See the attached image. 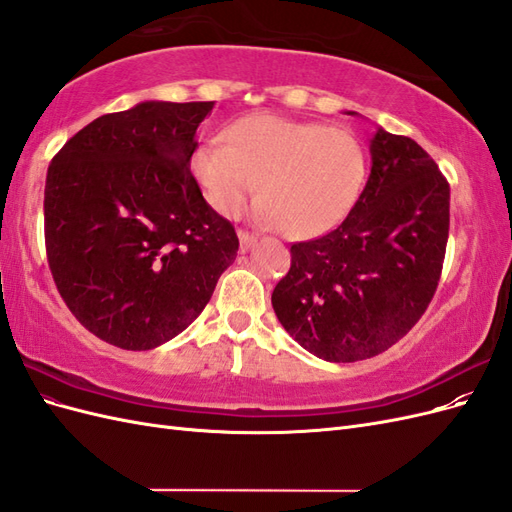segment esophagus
Here are the masks:
<instances>
[{"label":"esophagus","mask_w":512,"mask_h":512,"mask_svg":"<svg viewBox=\"0 0 512 512\" xmlns=\"http://www.w3.org/2000/svg\"><path fill=\"white\" fill-rule=\"evenodd\" d=\"M256 237L254 235H250V232H245V230H239V250L245 254L247 250H252V247L256 245Z\"/></svg>","instance_id":"obj_1"}]
</instances>
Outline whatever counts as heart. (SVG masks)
I'll use <instances>...</instances> for the list:
<instances>
[{
	"instance_id": "obj_1",
	"label": "heart",
	"mask_w": 512,
	"mask_h": 512,
	"mask_svg": "<svg viewBox=\"0 0 512 512\" xmlns=\"http://www.w3.org/2000/svg\"><path fill=\"white\" fill-rule=\"evenodd\" d=\"M194 156V175L211 207L232 218L258 194L265 218L290 239L320 237L359 203L367 153L350 130L280 115L239 119Z\"/></svg>"
}]
</instances>
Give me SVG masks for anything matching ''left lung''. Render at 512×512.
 Masks as SVG:
<instances>
[{
	"mask_svg": "<svg viewBox=\"0 0 512 512\" xmlns=\"http://www.w3.org/2000/svg\"><path fill=\"white\" fill-rule=\"evenodd\" d=\"M354 115V113H348ZM371 173L348 218L290 247L273 309L318 359L354 363L397 344L438 288L451 188L429 153L382 128L369 141Z\"/></svg>",
	"mask_w": 512,
	"mask_h": 512,
	"instance_id": "8db88e82",
	"label": "left lung"
}]
</instances>
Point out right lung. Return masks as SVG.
Wrapping results in <instances>:
<instances>
[{
	"mask_svg": "<svg viewBox=\"0 0 512 512\" xmlns=\"http://www.w3.org/2000/svg\"><path fill=\"white\" fill-rule=\"evenodd\" d=\"M213 102H141L76 132L51 160L44 241L83 327L123 350L188 329L235 262L237 232L190 170Z\"/></svg>",
	"mask_w": 512,
	"mask_h": 512,
	"instance_id": "obj_1",
	"label": "right lung"
}]
</instances>
